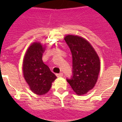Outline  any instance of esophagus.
Wrapping results in <instances>:
<instances>
[{
  "mask_svg": "<svg viewBox=\"0 0 122 122\" xmlns=\"http://www.w3.org/2000/svg\"><path fill=\"white\" fill-rule=\"evenodd\" d=\"M63 75V73H57V74H56V76H57V77H60V76H62Z\"/></svg>",
  "mask_w": 122,
  "mask_h": 122,
  "instance_id": "esophagus-1",
  "label": "esophagus"
}]
</instances>
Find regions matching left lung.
<instances>
[{"instance_id": "left-lung-1", "label": "left lung", "mask_w": 122, "mask_h": 122, "mask_svg": "<svg viewBox=\"0 0 122 122\" xmlns=\"http://www.w3.org/2000/svg\"><path fill=\"white\" fill-rule=\"evenodd\" d=\"M65 40L72 55V76L66 80L76 94H85L96 83L100 71L99 58L85 39L69 35Z\"/></svg>"}]
</instances>
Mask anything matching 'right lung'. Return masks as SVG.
<instances>
[{
  "mask_svg": "<svg viewBox=\"0 0 122 122\" xmlns=\"http://www.w3.org/2000/svg\"><path fill=\"white\" fill-rule=\"evenodd\" d=\"M45 48L35 42L28 49L24 57L23 71L25 79L31 91L36 94H45L51 87L52 82L57 78L42 61Z\"/></svg>",
  "mask_w": 122,
  "mask_h": 122,
  "instance_id": "obj_1",
  "label": "right lung"
}]
</instances>
